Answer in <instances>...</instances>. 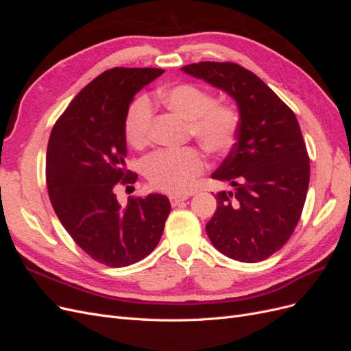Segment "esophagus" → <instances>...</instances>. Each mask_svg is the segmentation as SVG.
<instances>
[{
  "label": "esophagus",
  "instance_id": "esophagus-1",
  "mask_svg": "<svg viewBox=\"0 0 351 351\" xmlns=\"http://www.w3.org/2000/svg\"><path fill=\"white\" fill-rule=\"evenodd\" d=\"M187 197H189L187 195H171L169 196V202H171L173 206H177L182 204V202H184Z\"/></svg>",
  "mask_w": 351,
  "mask_h": 351
}]
</instances>
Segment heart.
I'll return each instance as SVG.
<instances>
[{"label":"heart","mask_w":351,"mask_h":351,"mask_svg":"<svg viewBox=\"0 0 351 351\" xmlns=\"http://www.w3.org/2000/svg\"><path fill=\"white\" fill-rule=\"evenodd\" d=\"M168 110L187 120L190 133L209 154L219 155L231 149L236 141L239 117L227 105L215 104L214 98L192 83H180L159 93ZM154 120L152 105L146 97L137 98L125 114V139L136 149H142L151 139ZM205 158L196 147L158 151L146 159L145 174L149 183L169 193H186L204 173Z\"/></svg>","instance_id":"b5f03b06"}]
</instances>
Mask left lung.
<instances>
[{
  "label": "left lung",
  "mask_w": 351,
  "mask_h": 351,
  "mask_svg": "<svg viewBox=\"0 0 351 351\" xmlns=\"http://www.w3.org/2000/svg\"><path fill=\"white\" fill-rule=\"evenodd\" d=\"M182 70L228 93L240 112L237 142L212 174L234 190L217 193L208 237L231 259H267L293 234L309 187L299 121L277 93L236 62L202 61Z\"/></svg>",
  "instance_id": "8db88e82"
}]
</instances>
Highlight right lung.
<instances>
[{
    "instance_id": "obj_1",
    "label": "right lung",
    "mask_w": 351,
    "mask_h": 351,
    "mask_svg": "<svg viewBox=\"0 0 351 351\" xmlns=\"http://www.w3.org/2000/svg\"><path fill=\"white\" fill-rule=\"evenodd\" d=\"M161 69L115 67L86 84L57 120L47 151L52 208L77 246L111 268L146 258L159 243L171 210L164 195L129 197L121 206L117 184L136 183L125 168L124 120L134 95Z\"/></svg>"
}]
</instances>
